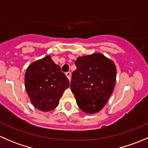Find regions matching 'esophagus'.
Listing matches in <instances>:
<instances>
[{
  "label": "esophagus",
  "mask_w": 148,
  "mask_h": 148,
  "mask_svg": "<svg viewBox=\"0 0 148 148\" xmlns=\"http://www.w3.org/2000/svg\"><path fill=\"white\" fill-rule=\"evenodd\" d=\"M66 77L68 78V79L69 80L70 82V80H71V72H69V71L66 72Z\"/></svg>",
  "instance_id": "obj_1"
}]
</instances>
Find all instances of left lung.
<instances>
[{
	"label": "left lung",
	"mask_w": 148,
	"mask_h": 148,
	"mask_svg": "<svg viewBox=\"0 0 148 148\" xmlns=\"http://www.w3.org/2000/svg\"><path fill=\"white\" fill-rule=\"evenodd\" d=\"M71 87L78 107L85 113H97L114 91L117 68L101 53L79 56L75 61Z\"/></svg>",
	"instance_id": "left-lung-1"
}]
</instances>
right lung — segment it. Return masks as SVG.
<instances>
[{"instance_id":"1","label":"right lung","mask_w":148,"mask_h":148,"mask_svg":"<svg viewBox=\"0 0 148 148\" xmlns=\"http://www.w3.org/2000/svg\"><path fill=\"white\" fill-rule=\"evenodd\" d=\"M24 82L31 103L42 112L54 110L64 92L69 86V79L49 55L28 66Z\"/></svg>"}]
</instances>
